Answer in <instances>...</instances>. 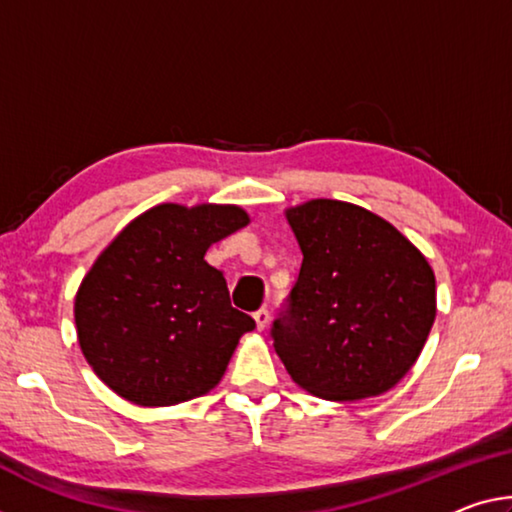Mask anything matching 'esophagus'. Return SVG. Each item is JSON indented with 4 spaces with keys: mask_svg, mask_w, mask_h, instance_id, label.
<instances>
[{
    "mask_svg": "<svg viewBox=\"0 0 512 512\" xmlns=\"http://www.w3.org/2000/svg\"><path fill=\"white\" fill-rule=\"evenodd\" d=\"M254 320H256V329L258 332H263V329L267 327V320H270V313H267V309H258L254 313Z\"/></svg>",
    "mask_w": 512,
    "mask_h": 512,
    "instance_id": "obj_1",
    "label": "esophagus"
}]
</instances>
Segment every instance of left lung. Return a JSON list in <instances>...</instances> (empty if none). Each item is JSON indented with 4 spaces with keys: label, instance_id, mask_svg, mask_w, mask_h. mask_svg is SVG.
<instances>
[{
    "label": "left lung",
    "instance_id": "obj_1",
    "mask_svg": "<svg viewBox=\"0 0 512 512\" xmlns=\"http://www.w3.org/2000/svg\"><path fill=\"white\" fill-rule=\"evenodd\" d=\"M302 249L274 350L297 387L325 400L389 391L419 359L437 316L435 272L375 212L336 199L288 208Z\"/></svg>",
    "mask_w": 512,
    "mask_h": 512
}]
</instances>
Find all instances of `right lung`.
Listing matches in <instances>:
<instances>
[{
	"label": "right lung",
	"instance_id": "right-lung-1",
	"mask_svg": "<svg viewBox=\"0 0 512 512\" xmlns=\"http://www.w3.org/2000/svg\"><path fill=\"white\" fill-rule=\"evenodd\" d=\"M249 224L240 206L160 203L100 251L75 295L82 355L114 393L169 407L215 389L256 322L206 251Z\"/></svg>",
	"mask_w": 512,
	"mask_h": 512
}]
</instances>
